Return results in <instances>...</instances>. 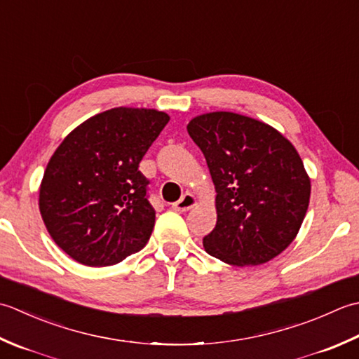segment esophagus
Listing matches in <instances>:
<instances>
[{
	"label": "esophagus",
	"instance_id": "1",
	"mask_svg": "<svg viewBox=\"0 0 359 359\" xmlns=\"http://www.w3.org/2000/svg\"><path fill=\"white\" fill-rule=\"evenodd\" d=\"M195 196L190 195V194H186L184 196H181V200H178L177 203H173V209L178 210V212H186L189 209H192L195 206Z\"/></svg>",
	"mask_w": 359,
	"mask_h": 359
}]
</instances>
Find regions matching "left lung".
<instances>
[{
    "mask_svg": "<svg viewBox=\"0 0 359 359\" xmlns=\"http://www.w3.org/2000/svg\"><path fill=\"white\" fill-rule=\"evenodd\" d=\"M217 190V224L203 238L212 257L236 266L266 263L297 236L310 178L292 144L266 123L217 111L189 122Z\"/></svg>",
    "mask_w": 359,
    "mask_h": 359,
    "instance_id": "8db88e82",
    "label": "left lung"
}]
</instances>
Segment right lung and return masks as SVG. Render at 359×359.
Returning <instances> with one entry per match:
<instances>
[{"label": "right lung", "mask_w": 359, "mask_h": 359, "mask_svg": "<svg viewBox=\"0 0 359 359\" xmlns=\"http://www.w3.org/2000/svg\"><path fill=\"white\" fill-rule=\"evenodd\" d=\"M170 121L147 108H111L63 139L40 187L46 229L69 257L108 266L141 251L156 212L139 163Z\"/></svg>", "instance_id": "add662e5"}]
</instances>
